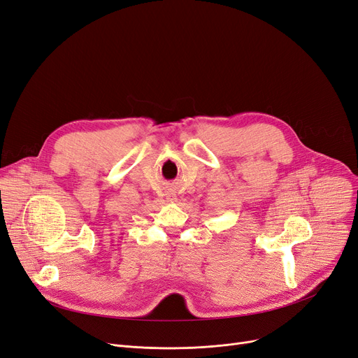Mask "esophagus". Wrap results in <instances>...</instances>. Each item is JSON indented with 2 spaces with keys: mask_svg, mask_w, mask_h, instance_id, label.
Returning a JSON list of instances; mask_svg holds the SVG:
<instances>
[{
  "mask_svg": "<svg viewBox=\"0 0 358 358\" xmlns=\"http://www.w3.org/2000/svg\"><path fill=\"white\" fill-rule=\"evenodd\" d=\"M173 200H174V199H173Z\"/></svg>",
  "mask_w": 358,
  "mask_h": 358,
  "instance_id": "obj_1",
  "label": "esophagus"
}]
</instances>
